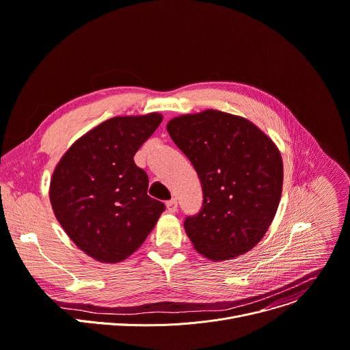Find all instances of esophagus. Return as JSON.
Here are the masks:
<instances>
[{"instance_id":"esophagus-1","label":"esophagus","mask_w":350,"mask_h":350,"mask_svg":"<svg viewBox=\"0 0 350 350\" xmlns=\"http://www.w3.org/2000/svg\"><path fill=\"white\" fill-rule=\"evenodd\" d=\"M166 206H167V211H169V212H172V213H176V212H177V209H178V205H177V200H176V198H173V200L167 201V202H166Z\"/></svg>"}]
</instances>
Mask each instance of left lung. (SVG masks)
I'll list each match as a JSON object with an SVG mask.
<instances>
[{"instance_id": "left-lung-1", "label": "left lung", "mask_w": 350, "mask_h": 350, "mask_svg": "<svg viewBox=\"0 0 350 350\" xmlns=\"http://www.w3.org/2000/svg\"><path fill=\"white\" fill-rule=\"evenodd\" d=\"M166 129L202 185L201 211L184 220L187 236L211 261L243 256L265 236L279 206L278 146L247 118L212 109L174 117Z\"/></svg>"}]
</instances>
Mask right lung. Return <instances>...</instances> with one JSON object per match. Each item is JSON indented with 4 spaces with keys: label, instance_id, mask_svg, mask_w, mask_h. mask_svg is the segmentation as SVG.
Masks as SVG:
<instances>
[{
    "label": "right lung",
    "instance_id": "right-lung-1",
    "mask_svg": "<svg viewBox=\"0 0 350 350\" xmlns=\"http://www.w3.org/2000/svg\"><path fill=\"white\" fill-rule=\"evenodd\" d=\"M163 116L113 117L77 139L50 181L59 225L86 256L116 264L137 251L165 204L148 196V174L134 156Z\"/></svg>",
    "mask_w": 350,
    "mask_h": 350
}]
</instances>
